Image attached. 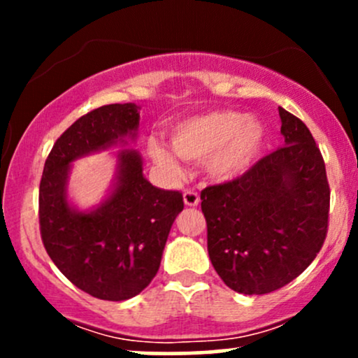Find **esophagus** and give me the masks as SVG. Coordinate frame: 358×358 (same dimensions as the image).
Instances as JSON below:
<instances>
[{"instance_id":"1","label":"esophagus","mask_w":358,"mask_h":358,"mask_svg":"<svg viewBox=\"0 0 358 358\" xmlns=\"http://www.w3.org/2000/svg\"><path fill=\"white\" fill-rule=\"evenodd\" d=\"M183 202L188 207H196L200 203V195L195 190H185L183 193Z\"/></svg>"}]
</instances>
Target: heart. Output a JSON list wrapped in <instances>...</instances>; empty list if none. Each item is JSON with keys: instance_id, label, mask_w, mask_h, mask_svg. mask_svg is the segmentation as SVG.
<instances>
[{"instance_id": "obj_1", "label": "heart", "mask_w": 358, "mask_h": 358, "mask_svg": "<svg viewBox=\"0 0 358 358\" xmlns=\"http://www.w3.org/2000/svg\"><path fill=\"white\" fill-rule=\"evenodd\" d=\"M264 141V126L252 116L242 117L236 110H212L185 119L173 127L170 146L187 162H203L208 173L219 180H231L252 165ZM156 165L171 175L180 166L170 151L158 141L148 145Z\"/></svg>"}]
</instances>
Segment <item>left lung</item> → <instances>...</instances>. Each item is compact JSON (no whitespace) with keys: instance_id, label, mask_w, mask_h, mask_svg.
<instances>
[{"instance_id":"left-lung-1","label":"left lung","mask_w":358,"mask_h":358,"mask_svg":"<svg viewBox=\"0 0 358 358\" xmlns=\"http://www.w3.org/2000/svg\"><path fill=\"white\" fill-rule=\"evenodd\" d=\"M285 146L200 193L212 266L231 289L266 294L313 262L328 232L323 156L301 119L279 108Z\"/></svg>"}]
</instances>
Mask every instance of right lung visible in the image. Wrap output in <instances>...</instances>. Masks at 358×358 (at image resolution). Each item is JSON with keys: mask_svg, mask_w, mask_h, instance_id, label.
<instances>
[{"mask_svg": "<svg viewBox=\"0 0 358 358\" xmlns=\"http://www.w3.org/2000/svg\"><path fill=\"white\" fill-rule=\"evenodd\" d=\"M138 106L109 104L77 119L57 139L43 166L38 195L40 234L53 264L94 298L124 301L156 276L168 234L180 212V192L159 190L143 176L134 150L117 155L114 190L99 207L79 212L67 202L71 163L134 136Z\"/></svg>", "mask_w": 358, "mask_h": 358, "instance_id": "add662e5", "label": "right lung"}]
</instances>
